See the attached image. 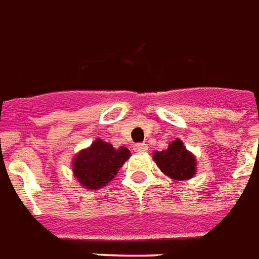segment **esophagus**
Masks as SVG:
<instances>
[{
	"instance_id": "1",
	"label": "esophagus",
	"mask_w": 259,
	"mask_h": 259,
	"mask_svg": "<svg viewBox=\"0 0 259 259\" xmlns=\"http://www.w3.org/2000/svg\"><path fill=\"white\" fill-rule=\"evenodd\" d=\"M134 152H137V153L148 152V146H146V143H137V145L134 146Z\"/></svg>"
}]
</instances>
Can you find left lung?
Listing matches in <instances>:
<instances>
[{
	"instance_id": "obj_1",
	"label": "left lung",
	"mask_w": 259,
	"mask_h": 259,
	"mask_svg": "<svg viewBox=\"0 0 259 259\" xmlns=\"http://www.w3.org/2000/svg\"><path fill=\"white\" fill-rule=\"evenodd\" d=\"M153 160L161 172L177 181H188L196 175V157L178 138L169 143L168 149L153 153Z\"/></svg>"
}]
</instances>
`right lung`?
<instances>
[{
    "mask_svg": "<svg viewBox=\"0 0 259 259\" xmlns=\"http://www.w3.org/2000/svg\"><path fill=\"white\" fill-rule=\"evenodd\" d=\"M131 153L125 146L114 149L113 145L98 138L90 148L77 153L73 158V174L87 189H101L114 178Z\"/></svg>",
    "mask_w": 259,
    "mask_h": 259,
    "instance_id": "1",
    "label": "right lung"
}]
</instances>
